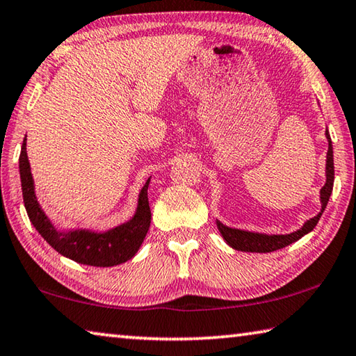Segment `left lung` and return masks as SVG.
Wrapping results in <instances>:
<instances>
[{"instance_id": "left-lung-1", "label": "left lung", "mask_w": 356, "mask_h": 356, "mask_svg": "<svg viewBox=\"0 0 356 356\" xmlns=\"http://www.w3.org/2000/svg\"><path fill=\"white\" fill-rule=\"evenodd\" d=\"M325 136L328 139V153H327V183L323 188L321 189V203H322V209L321 213L317 214L313 219H309L305 222V225L297 229V232L291 233V234H261V233H250V232H244V229H236V228H228L217 220V228H219L220 234L223 236V239L227 241L228 245H232L234 250H241V252H254V253H269V252H275L283 248L286 245L292 244V242L298 241L303 238L305 234H308L309 232H313L314 227L319 222L321 216L323 211L327 208V203L330 200V195H332L333 191V181H334V162H333V145H332V139H330L328 129L325 131Z\"/></svg>"}]
</instances>
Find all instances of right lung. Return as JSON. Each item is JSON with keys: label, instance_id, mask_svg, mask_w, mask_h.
Returning <instances> with one entry per match:
<instances>
[{"label": "right lung", "instance_id": "add662e5", "mask_svg": "<svg viewBox=\"0 0 356 356\" xmlns=\"http://www.w3.org/2000/svg\"><path fill=\"white\" fill-rule=\"evenodd\" d=\"M20 179L23 202L28 217L37 232L51 245L56 252L64 257L76 261L79 264L111 267L122 264L134 257L142 245L148 233L152 222V211L148 204V183L147 179L139 194V204L133 219L109 229L106 233H93L89 229H76V232H58L48 217L43 214L34 194V181L31 175L29 161L26 154V137H24L20 152Z\"/></svg>", "mask_w": 356, "mask_h": 356}]
</instances>
